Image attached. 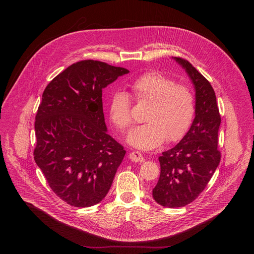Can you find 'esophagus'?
<instances>
[{
	"label": "esophagus",
	"instance_id": "1",
	"mask_svg": "<svg viewBox=\"0 0 254 254\" xmlns=\"http://www.w3.org/2000/svg\"><path fill=\"white\" fill-rule=\"evenodd\" d=\"M128 157L134 163H142V162H144L143 156L140 153H138V152H131Z\"/></svg>",
	"mask_w": 254,
	"mask_h": 254
}]
</instances>
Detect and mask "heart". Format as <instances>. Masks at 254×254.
<instances>
[{"mask_svg": "<svg viewBox=\"0 0 254 254\" xmlns=\"http://www.w3.org/2000/svg\"><path fill=\"white\" fill-rule=\"evenodd\" d=\"M135 100L149 102L144 121L127 135V142L141 151L154 150L164 142L182 137L195 115V97L192 90L160 72H146L129 84ZM130 97L117 90L108 101V115L114 125L126 130L131 124Z\"/></svg>", "mask_w": 254, "mask_h": 254, "instance_id": "heart-1", "label": "heart"}]
</instances>
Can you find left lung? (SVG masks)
Instances as JSON below:
<instances>
[{
    "label": "left lung",
    "mask_w": 254,
    "mask_h": 254,
    "mask_svg": "<svg viewBox=\"0 0 254 254\" xmlns=\"http://www.w3.org/2000/svg\"><path fill=\"white\" fill-rule=\"evenodd\" d=\"M173 59L185 69L194 85L195 119L180 142L159 158L161 175L153 197L168 208L193 202L207 186L221 158L217 150L221 118L214 89L189 61Z\"/></svg>",
    "instance_id": "1"
}]
</instances>
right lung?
I'll return each instance as SVG.
<instances>
[{
    "label": "right lung",
    "instance_id": "1",
    "mask_svg": "<svg viewBox=\"0 0 254 254\" xmlns=\"http://www.w3.org/2000/svg\"><path fill=\"white\" fill-rule=\"evenodd\" d=\"M83 60L46 86L35 118L34 160L52 191L67 204L90 207L110 191L126 151L107 133L102 89L128 73Z\"/></svg>",
    "mask_w": 254,
    "mask_h": 254
}]
</instances>
